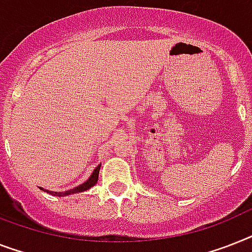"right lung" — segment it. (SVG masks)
I'll return each instance as SVG.
<instances>
[{
  "mask_svg": "<svg viewBox=\"0 0 252 252\" xmlns=\"http://www.w3.org/2000/svg\"><path fill=\"white\" fill-rule=\"evenodd\" d=\"M99 168H101V164L95 167V169L93 171L92 176L89 179L83 184V185H79L76 186L75 189H71V190H67V191H63V193H57V191H49V190H44L46 193L52 194V195H55V197H66V195H69V194H75V193H80V191H85V190L91 189L92 186H94L97 184L98 181V175H99Z\"/></svg>",
  "mask_w": 252,
  "mask_h": 252,
  "instance_id": "add662e5",
  "label": "right lung"
}]
</instances>
